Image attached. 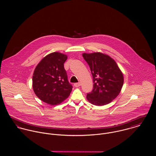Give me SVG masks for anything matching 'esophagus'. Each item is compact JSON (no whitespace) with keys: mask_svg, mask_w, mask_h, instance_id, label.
<instances>
[{"mask_svg":"<svg viewBox=\"0 0 156 156\" xmlns=\"http://www.w3.org/2000/svg\"><path fill=\"white\" fill-rule=\"evenodd\" d=\"M80 85H81V83H80V82L76 83H74V87H80Z\"/></svg>","mask_w":156,"mask_h":156,"instance_id":"34e87169","label":"esophagus"}]
</instances>
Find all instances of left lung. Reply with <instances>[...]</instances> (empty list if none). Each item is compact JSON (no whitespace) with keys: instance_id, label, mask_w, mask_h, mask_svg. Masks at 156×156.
Wrapping results in <instances>:
<instances>
[{"instance_id":"1","label":"left lung","mask_w":156,"mask_h":156,"mask_svg":"<svg viewBox=\"0 0 156 156\" xmlns=\"http://www.w3.org/2000/svg\"><path fill=\"white\" fill-rule=\"evenodd\" d=\"M93 78V89L87 94V99L96 106L111 103L122 89L124 77L115 61L108 55L101 53H83Z\"/></svg>"}]
</instances>
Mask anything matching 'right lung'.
Instances as JSON below:
<instances>
[{
    "label": "right lung",
    "instance_id": "add662e5",
    "mask_svg": "<svg viewBox=\"0 0 156 156\" xmlns=\"http://www.w3.org/2000/svg\"><path fill=\"white\" fill-rule=\"evenodd\" d=\"M67 56L58 52L44 57L35 68L32 87L36 95L43 101L56 105L69 95L73 86L68 80L64 64Z\"/></svg>",
    "mask_w": 156,
    "mask_h": 156
}]
</instances>
